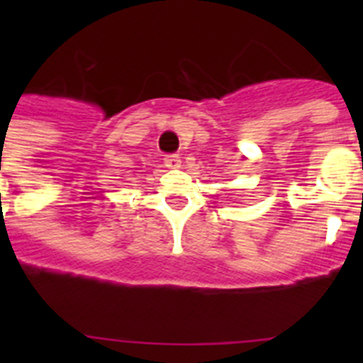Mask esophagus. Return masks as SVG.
<instances>
[{
  "mask_svg": "<svg viewBox=\"0 0 363 363\" xmlns=\"http://www.w3.org/2000/svg\"><path fill=\"white\" fill-rule=\"evenodd\" d=\"M163 163H165L167 169H179L182 160H179V156H176V154H171V156H165Z\"/></svg>",
  "mask_w": 363,
  "mask_h": 363,
  "instance_id": "1",
  "label": "esophagus"
}]
</instances>
